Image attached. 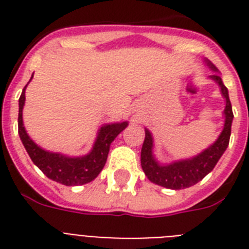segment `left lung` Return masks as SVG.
I'll return each mask as SVG.
<instances>
[{"label":"left lung","mask_w":249,"mask_h":249,"mask_svg":"<svg viewBox=\"0 0 249 249\" xmlns=\"http://www.w3.org/2000/svg\"><path fill=\"white\" fill-rule=\"evenodd\" d=\"M204 63L205 66H208L211 71L214 72L213 75L209 76V79L218 85L226 103L224 109L225 120L222 132L209 147L199 152L197 155L189 159L174 160L172 163L163 164L154 155V138L151 132L148 129H144L146 137L141 151V165L146 177L155 185L163 186L170 190H182L194 186L212 172L217 161L228 148L230 134H231L232 119H234L228 88L222 83V79L218 75V70L208 59H204Z\"/></svg>","instance_id":"8db88e82"}]
</instances>
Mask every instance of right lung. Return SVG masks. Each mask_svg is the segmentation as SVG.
Wrapping results in <instances>:
<instances>
[{
  "mask_svg": "<svg viewBox=\"0 0 249 249\" xmlns=\"http://www.w3.org/2000/svg\"><path fill=\"white\" fill-rule=\"evenodd\" d=\"M32 79L33 75L31 77V80ZM28 84L24 86L19 98L18 130L21 143L35 165L38 166L48 178L66 186L85 185L95 179L107 161L109 146L113 140L128 126V121L102 125L98 130L97 138L94 141L91 150L83 156H68L60 152L48 151L31 140L23 124V107L25 103V89Z\"/></svg>",
  "mask_w": 249,
  "mask_h": 249,
  "instance_id": "1",
  "label": "right lung"
}]
</instances>
